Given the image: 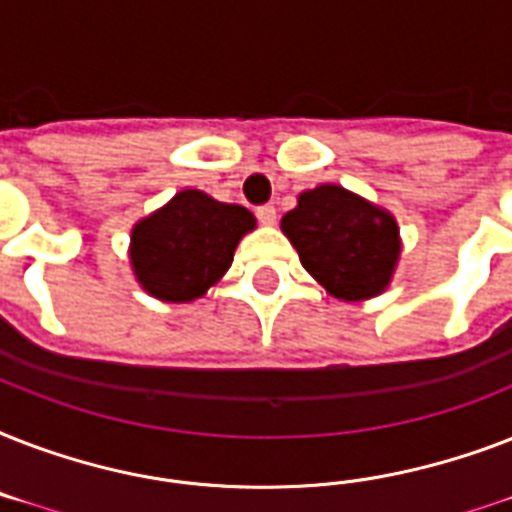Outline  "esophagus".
<instances>
[{
	"instance_id": "obj_1",
	"label": "esophagus",
	"mask_w": 512,
	"mask_h": 512,
	"mask_svg": "<svg viewBox=\"0 0 512 512\" xmlns=\"http://www.w3.org/2000/svg\"><path fill=\"white\" fill-rule=\"evenodd\" d=\"M255 215H257V220H260V223H263V225H273V223H276V207H273V204H263V207H257Z\"/></svg>"
}]
</instances>
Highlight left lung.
I'll list each match as a JSON object with an SVG mask.
<instances>
[{"label":"left lung","mask_w":512,"mask_h":512,"mask_svg":"<svg viewBox=\"0 0 512 512\" xmlns=\"http://www.w3.org/2000/svg\"><path fill=\"white\" fill-rule=\"evenodd\" d=\"M281 231L305 271L340 300L380 295L401 252L396 220L340 185L305 191Z\"/></svg>","instance_id":"8db88e82"}]
</instances>
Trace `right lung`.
Instances as JSON below:
<instances>
[{"label":"right lung","instance_id":"add662e5","mask_svg":"<svg viewBox=\"0 0 512 512\" xmlns=\"http://www.w3.org/2000/svg\"><path fill=\"white\" fill-rule=\"evenodd\" d=\"M255 228L252 212L201 191H180L132 231V268L146 292L167 303H191L228 268L233 249Z\"/></svg>","mask_w":512,"mask_h":512}]
</instances>
